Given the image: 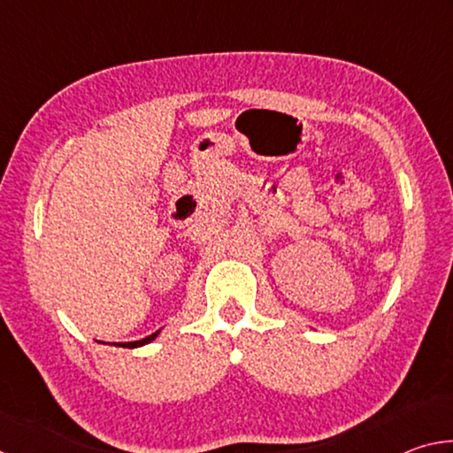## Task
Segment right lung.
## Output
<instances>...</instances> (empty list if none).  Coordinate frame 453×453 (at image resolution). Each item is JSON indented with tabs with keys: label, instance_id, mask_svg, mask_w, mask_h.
Here are the masks:
<instances>
[{
	"label": "right lung",
	"instance_id": "1",
	"mask_svg": "<svg viewBox=\"0 0 453 453\" xmlns=\"http://www.w3.org/2000/svg\"><path fill=\"white\" fill-rule=\"evenodd\" d=\"M159 332H162V329H157V332H153L151 335L143 337V340H137V342H119V343H113V346H118V348H142V346H145V343H151L153 340H156V337L159 335Z\"/></svg>",
	"mask_w": 453,
	"mask_h": 453
}]
</instances>
